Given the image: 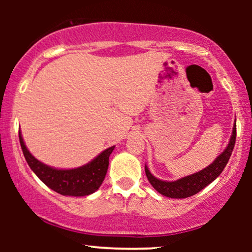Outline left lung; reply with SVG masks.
<instances>
[{"mask_svg":"<svg viewBox=\"0 0 252 252\" xmlns=\"http://www.w3.org/2000/svg\"><path fill=\"white\" fill-rule=\"evenodd\" d=\"M236 142V121L233 123L232 128V134H231L230 141H228L227 147L224 149V152L221 153L218 158L213 161L212 163L209 164L206 168L199 170V172L194 173V174H190L184 178L178 179L175 181H166V180H160V179L155 178L154 175L150 173V170L147 167V164L144 166L146 169V175L148 178V181L150 182L154 189L158 190L160 194L164 196H168V198L173 199H184L189 198L196 194L198 192H200L202 189L210 185L211 182L215 181L219 175L221 174V172L224 170L225 166L230 160V156L232 154L233 147H235Z\"/></svg>","mask_w":252,"mask_h":252,"instance_id":"obj_1","label":"left lung"}]
</instances>
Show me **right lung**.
I'll use <instances>...</instances> for the list:
<instances>
[{
  "label": "right lung",
  "instance_id": "obj_1",
  "mask_svg": "<svg viewBox=\"0 0 252 252\" xmlns=\"http://www.w3.org/2000/svg\"><path fill=\"white\" fill-rule=\"evenodd\" d=\"M20 144L28 166L46 186L62 195L85 196L99 189L109 167V156L115 146L103 150L94 160L84 166L71 169H58L42 163L31 154L26 147L21 131H19Z\"/></svg>",
  "mask_w": 252,
  "mask_h": 252
}]
</instances>
